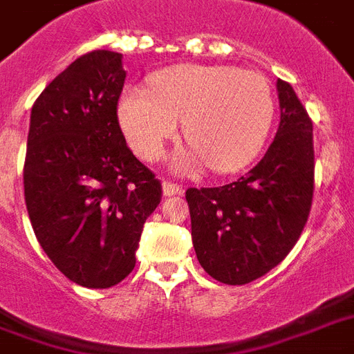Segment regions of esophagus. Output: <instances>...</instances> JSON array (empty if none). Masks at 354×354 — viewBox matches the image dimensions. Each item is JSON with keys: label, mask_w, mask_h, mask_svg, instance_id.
Instances as JSON below:
<instances>
[{"label": "esophagus", "mask_w": 354, "mask_h": 354, "mask_svg": "<svg viewBox=\"0 0 354 354\" xmlns=\"http://www.w3.org/2000/svg\"><path fill=\"white\" fill-rule=\"evenodd\" d=\"M163 194H165V196H174V194H178V196H180V194H183V187L180 183L165 180V182H163Z\"/></svg>", "instance_id": "obj_1"}]
</instances>
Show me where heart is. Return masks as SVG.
<instances>
[{
    "instance_id": "heart-1",
    "label": "heart",
    "mask_w": 354,
    "mask_h": 354,
    "mask_svg": "<svg viewBox=\"0 0 354 354\" xmlns=\"http://www.w3.org/2000/svg\"><path fill=\"white\" fill-rule=\"evenodd\" d=\"M274 118V99L263 75L233 66H174L150 82V93L127 91L119 119L133 152L154 161L180 122L193 154L183 169L200 160L213 172L241 171L263 149Z\"/></svg>"
}]
</instances>
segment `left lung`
Instances as JSON below:
<instances>
[{"label": "left lung", "mask_w": 354, "mask_h": 354, "mask_svg": "<svg viewBox=\"0 0 354 354\" xmlns=\"http://www.w3.org/2000/svg\"><path fill=\"white\" fill-rule=\"evenodd\" d=\"M281 122L246 176L221 187H189L191 236L202 268L224 285H246L288 255L308 221L314 194L313 119L277 80Z\"/></svg>", "instance_id": "obj_1"}]
</instances>
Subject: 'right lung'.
I'll return each instance as SVG.
<instances>
[{
	"label": "right lung",
	"instance_id": "right-lung-1",
	"mask_svg": "<svg viewBox=\"0 0 354 354\" xmlns=\"http://www.w3.org/2000/svg\"><path fill=\"white\" fill-rule=\"evenodd\" d=\"M121 53L79 57L32 104L24 163L25 205L51 263L86 288H110L136 266L161 182L128 149L118 104Z\"/></svg>",
	"mask_w": 354,
	"mask_h": 354
}]
</instances>
